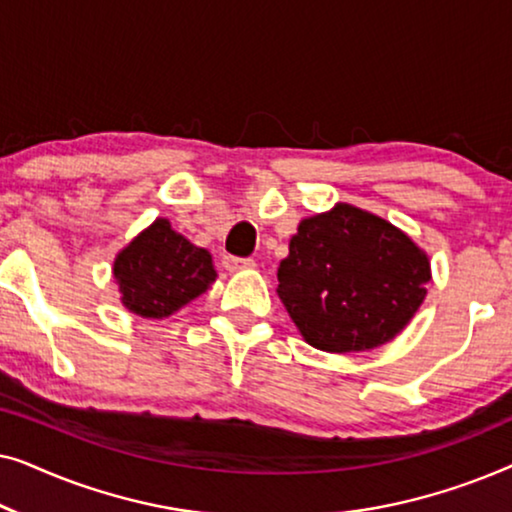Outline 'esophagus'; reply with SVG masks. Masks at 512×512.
<instances>
[{"instance_id": "esophagus-1", "label": "esophagus", "mask_w": 512, "mask_h": 512, "mask_svg": "<svg viewBox=\"0 0 512 512\" xmlns=\"http://www.w3.org/2000/svg\"><path fill=\"white\" fill-rule=\"evenodd\" d=\"M223 268L230 270V272H237V270H251V268H256V263H254V258L223 256Z\"/></svg>"}]
</instances>
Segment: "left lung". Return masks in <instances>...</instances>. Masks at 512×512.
<instances>
[{
    "label": "left lung",
    "mask_w": 512,
    "mask_h": 512,
    "mask_svg": "<svg viewBox=\"0 0 512 512\" xmlns=\"http://www.w3.org/2000/svg\"><path fill=\"white\" fill-rule=\"evenodd\" d=\"M277 279V296L307 345L370 352L415 317L431 263L403 230L338 202L300 221Z\"/></svg>",
    "instance_id": "8db88e82"
}]
</instances>
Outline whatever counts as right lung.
<instances>
[{"instance_id":"obj_1","label":"right lung","mask_w":512,"mask_h":512,"mask_svg":"<svg viewBox=\"0 0 512 512\" xmlns=\"http://www.w3.org/2000/svg\"><path fill=\"white\" fill-rule=\"evenodd\" d=\"M121 303L144 319H165L214 284L212 254L156 219L114 261Z\"/></svg>"}]
</instances>
